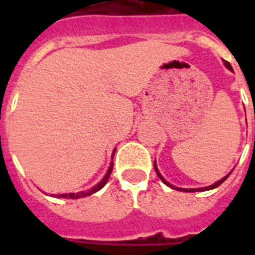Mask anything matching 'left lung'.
Returning <instances> with one entry per match:
<instances>
[{
	"label": "left lung",
	"instance_id": "1",
	"mask_svg": "<svg viewBox=\"0 0 255 255\" xmlns=\"http://www.w3.org/2000/svg\"><path fill=\"white\" fill-rule=\"evenodd\" d=\"M224 65H225L226 67H228V69L230 70V71H233V67H232V66H230L229 62L224 61ZM153 167H155L156 173H157V176H159V177H160V180H161V181H163L164 184H165V185L170 186V188H173V189H176V190H184V192H204V190L214 189V188H217V186L221 185L222 182L225 181L226 178L229 177V174L232 173V172H229V173L226 174L225 177H222L221 180H218L217 182H214V184H212V185H209V186H205V188H177V186H173V185H172V184H169V182H168L167 180H165V178L163 177V176H161V173H160V172H159V168H157V165H156V161H155V163H153Z\"/></svg>",
	"mask_w": 255,
	"mask_h": 255
}]
</instances>
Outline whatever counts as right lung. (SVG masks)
I'll return each mask as SVG.
<instances>
[{"label":"right lung","mask_w":255,"mask_h":255,"mask_svg":"<svg viewBox=\"0 0 255 255\" xmlns=\"http://www.w3.org/2000/svg\"><path fill=\"white\" fill-rule=\"evenodd\" d=\"M115 151L116 148L114 149V153H112V157H114V155H115ZM112 165H114V161H111V165H110V168H108L107 173H106V176H104L102 180H100L98 184H96L95 186H92L91 189L88 190H83V192H78V193H63V194H51L53 197H57V198H82V197H87V196H90V194L95 193V192H98V190H100L102 188H103L106 184H107L108 178H110V174H111L112 172Z\"/></svg>","instance_id":"obj_1"}]
</instances>
